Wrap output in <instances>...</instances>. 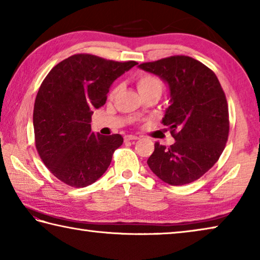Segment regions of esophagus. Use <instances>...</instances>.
<instances>
[{
  "label": "esophagus",
  "instance_id": "esophagus-1",
  "mask_svg": "<svg viewBox=\"0 0 260 260\" xmlns=\"http://www.w3.org/2000/svg\"><path fill=\"white\" fill-rule=\"evenodd\" d=\"M139 136L136 135H126L125 136V141H132V140H138Z\"/></svg>",
  "mask_w": 260,
  "mask_h": 260
}]
</instances>
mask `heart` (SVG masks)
I'll return each mask as SVG.
<instances>
[{
    "instance_id": "heart-1",
    "label": "heart",
    "mask_w": 260,
    "mask_h": 260,
    "mask_svg": "<svg viewBox=\"0 0 260 260\" xmlns=\"http://www.w3.org/2000/svg\"><path fill=\"white\" fill-rule=\"evenodd\" d=\"M136 85H138V89L141 93H147V91L151 90H162V82L159 78L149 73H141L136 78ZM116 93V89L111 91V95Z\"/></svg>"
}]
</instances>
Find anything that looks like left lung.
<instances>
[{"label":"left lung","instance_id":"1","mask_svg":"<svg viewBox=\"0 0 260 260\" xmlns=\"http://www.w3.org/2000/svg\"><path fill=\"white\" fill-rule=\"evenodd\" d=\"M155 74L170 90V107L161 122L175 142L155 143L148 166L161 181L182 186L200 179L225 149L230 120L225 93L215 74L188 56H171L139 65Z\"/></svg>","mask_w":260,"mask_h":260}]
</instances>
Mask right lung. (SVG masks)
<instances>
[{
	"label": "right lung",
	"instance_id": "add662e5",
	"mask_svg": "<svg viewBox=\"0 0 260 260\" xmlns=\"http://www.w3.org/2000/svg\"><path fill=\"white\" fill-rule=\"evenodd\" d=\"M138 64L78 54L51 69L34 103L35 146L48 170L74 188L87 187L104 174L124 139L91 132L94 110L105 104L117 78Z\"/></svg>",
	"mask_w": 260,
	"mask_h": 260
}]
</instances>
